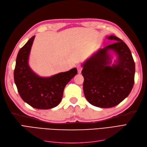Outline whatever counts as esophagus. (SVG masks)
Instances as JSON below:
<instances>
[{"mask_svg": "<svg viewBox=\"0 0 147 147\" xmlns=\"http://www.w3.org/2000/svg\"><path fill=\"white\" fill-rule=\"evenodd\" d=\"M77 70H78V73H80V72H81V71H82V65H81V64H78V65H77Z\"/></svg>", "mask_w": 147, "mask_h": 147, "instance_id": "obj_1", "label": "esophagus"}]
</instances>
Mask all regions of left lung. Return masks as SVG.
I'll return each mask as SVG.
<instances>
[{"mask_svg": "<svg viewBox=\"0 0 147 147\" xmlns=\"http://www.w3.org/2000/svg\"><path fill=\"white\" fill-rule=\"evenodd\" d=\"M115 42L100 49L83 64V91L90 103L100 108L113 107L130 94L134 84L135 63L129 48L121 39L110 35ZM109 49L119 56L116 65L111 67Z\"/></svg>", "mask_w": 147, "mask_h": 147, "instance_id": "obj_1", "label": "left lung"}]
</instances>
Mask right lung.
Segmentation results:
<instances>
[{
  "label": "right lung",
  "instance_id": "1",
  "mask_svg": "<svg viewBox=\"0 0 147 147\" xmlns=\"http://www.w3.org/2000/svg\"><path fill=\"white\" fill-rule=\"evenodd\" d=\"M35 35L22 47L16 57L14 80L18 91L24 102L37 109H50L59 105L64 88L77 74L76 68L49 78L34 74L28 65V57Z\"/></svg>",
  "mask_w": 147,
  "mask_h": 147
}]
</instances>
